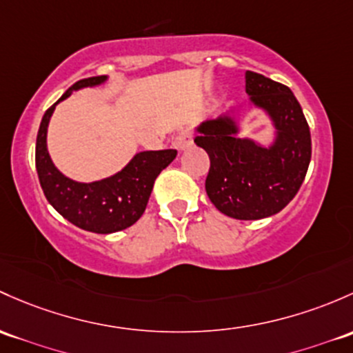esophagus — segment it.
I'll return each instance as SVG.
<instances>
[{
  "label": "esophagus",
  "instance_id": "esophagus-1",
  "mask_svg": "<svg viewBox=\"0 0 353 353\" xmlns=\"http://www.w3.org/2000/svg\"><path fill=\"white\" fill-rule=\"evenodd\" d=\"M174 147L177 148V150H188V148L192 147V137H191V132L189 130H184V132H181L179 135L174 139Z\"/></svg>",
  "mask_w": 353,
  "mask_h": 353
}]
</instances>
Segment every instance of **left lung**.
Instances as JSON below:
<instances>
[{"instance_id":"obj_1","label":"left lung","mask_w":353,"mask_h":353,"mask_svg":"<svg viewBox=\"0 0 353 353\" xmlns=\"http://www.w3.org/2000/svg\"><path fill=\"white\" fill-rule=\"evenodd\" d=\"M248 106L272 125V140L242 137L230 113L196 127L194 143L210 155L206 194L218 211L235 220H261L279 213L301 188L311 161V135L292 91L262 74L245 72Z\"/></svg>"}]
</instances>
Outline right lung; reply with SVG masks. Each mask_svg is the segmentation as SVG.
<instances>
[{
    "instance_id": "1",
    "label": "right lung",
    "mask_w": 353,
    "mask_h": 353,
    "mask_svg": "<svg viewBox=\"0 0 353 353\" xmlns=\"http://www.w3.org/2000/svg\"><path fill=\"white\" fill-rule=\"evenodd\" d=\"M106 81L108 76H96L72 84L59 101L46 111L35 145L37 172L47 201L72 225L101 235L128 228L142 216L155 179L177 155V150L172 148L137 152L123 169L92 183L70 179L54 165L47 148V128L55 106L68 99L74 91L101 86Z\"/></svg>"
}]
</instances>
